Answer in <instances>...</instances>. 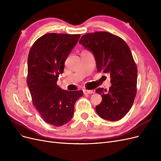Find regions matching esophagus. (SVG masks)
<instances>
[{
    "mask_svg": "<svg viewBox=\"0 0 161 161\" xmlns=\"http://www.w3.org/2000/svg\"><path fill=\"white\" fill-rule=\"evenodd\" d=\"M83 92H84V94H85V95H87V94H92L94 92L93 91H90V90H83Z\"/></svg>",
    "mask_w": 161,
    "mask_h": 161,
    "instance_id": "obj_1",
    "label": "esophagus"
}]
</instances>
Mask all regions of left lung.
Instances as JSON below:
<instances>
[{
    "mask_svg": "<svg viewBox=\"0 0 161 161\" xmlns=\"http://www.w3.org/2000/svg\"><path fill=\"white\" fill-rule=\"evenodd\" d=\"M79 44L91 52L99 73H109V91L98 88L96 92L103 97L96 107L100 117L117 121L127 114L136 94L137 68L127 44L120 37L107 32L83 35Z\"/></svg>",
    "mask_w": 161,
    "mask_h": 161,
    "instance_id": "left-lung-1",
    "label": "left lung"
}]
</instances>
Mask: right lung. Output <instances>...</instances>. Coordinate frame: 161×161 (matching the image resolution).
Returning a JSON list of instances; mask_svg holds the SVG:
<instances>
[{"mask_svg":"<svg viewBox=\"0 0 161 161\" xmlns=\"http://www.w3.org/2000/svg\"><path fill=\"white\" fill-rule=\"evenodd\" d=\"M80 36L48 33L38 38L29 54L27 85L32 103L44 120L54 126L71 120L75 104L83 95L82 91H64L57 84L65 60Z\"/></svg>","mask_w":161,"mask_h":161,"instance_id":"add662e5","label":"right lung"}]
</instances>
